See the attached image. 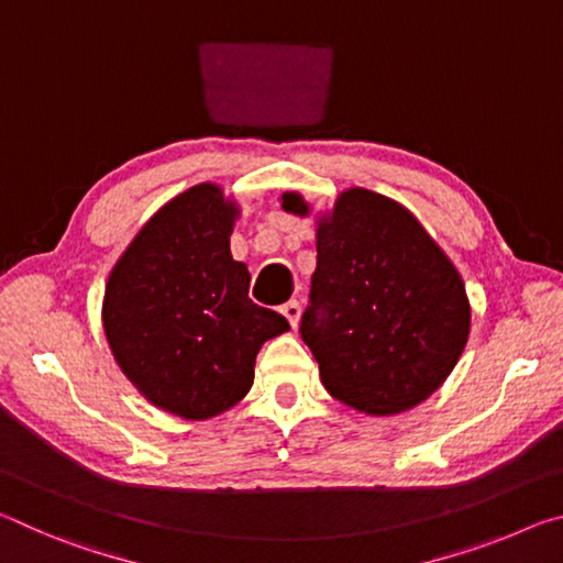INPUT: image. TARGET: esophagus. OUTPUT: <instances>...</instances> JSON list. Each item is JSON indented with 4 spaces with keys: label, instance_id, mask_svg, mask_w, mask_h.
I'll list each match as a JSON object with an SVG mask.
<instances>
[{
    "label": "esophagus",
    "instance_id": "obj_1",
    "mask_svg": "<svg viewBox=\"0 0 563 563\" xmlns=\"http://www.w3.org/2000/svg\"><path fill=\"white\" fill-rule=\"evenodd\" d=\"M283 316L288 318V322H290L292 328L298 325V320H300V302H298V300L285 302V305H283Z\"/></svg>",
    "mask_w": 563,
    "mask_h": 563
}]
</instances>
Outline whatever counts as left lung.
<instances>
[{"label":"left lung","instance_id":"1","mask_svg":"<svg viewBox=\"0 0 563 563\" xmlns=\"http://www.w3.org/2000/svg\"><path fill=\"white\" fill-rule=\"evenodd\" d=\"M285 213L310 216L298 190ZM318 265L300 335L328 393L357 412L389 417L424 402L462 357L472 328L464 280L412 211L347 188L316 216Z\"/></svg>","mask_w":563,"mask_h":563}]
</instances>
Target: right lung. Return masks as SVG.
Wrapping results in <instances>:
<instances>
[{"mask_svg":"<svg viewBox=\"0 0 563 563\" xmlns=\"http://www.w3.org/2000/svg\"><path fill=\"white\" fill-rule=\"evenodd\" d=\"M238 218L221 186H190L148 218L103 290L101 322L121 373L151 405L190 422L241 402L263 342L290 330L247 298L251 273L231 255Z\"/></svg>","mask_w":563,"mask_h":563,"instance_id":"1","label":"right lung"}]
</instances>
